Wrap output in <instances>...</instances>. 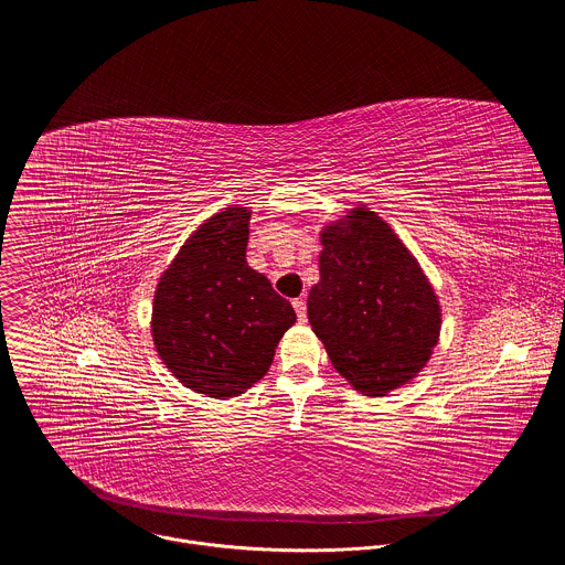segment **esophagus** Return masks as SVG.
I'll use <instances>...</instances> for the list:
<instances>
[{
  "mask_svg": "<svg viewBox=\"0 0 565 565\" xmlns=\"http://www.w3.org/2000/svg\"><path fill=\"white\" fill-rule=\"evenodd\" d=\"M292 308H295L299 321H306V301H303V299H295V301H292Z\"/></svg>",
  "mask_w": 565,
  "mask_h": 565,
  "instance_id": "esophagus-1",
  "label": "esophagus"
}]
</instances>
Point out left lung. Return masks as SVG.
<instances>
[{"label":"left lung","mask_w":565,"mask_h":565,"mask_svg":"<svg viewBox=\"0 0 565 565\" xmlns=\"http://www.w3.org/2000/svg\"><path fill=\"white\" fill-rule=\"evenodd\" d=\"M319 284L308 321L327 353L360 393L386 395L431 358L440 306L423 268L369 207L321 230Z\"/></svg>","instance_id":"8db88e82"}]
</instances>
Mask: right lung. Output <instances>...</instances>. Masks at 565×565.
<instances>
[{
  "mask_svg": "<svg viewBox=\"0 0 565 565\" xmlns=\"http://www.w3.org/2000/svg\"><path fill=\"white\" fill-rule=\"evenodd\" d=\"M250 210L207 218L160 277L151 335L168 369L192 391L234 397L266 375L295 310L246 262Z\"/></svg>",
  "mask_w": 565,
  "mask_h": 565,
  "instance_id": "1",
  "label": "right lung"
}]
</instances>
